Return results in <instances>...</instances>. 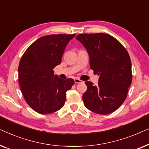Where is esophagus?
Returning <instances> with one entry per match:
<instances>
[{
	"instance_id": "1",
	"label": "esophagus",
	"mask_w": 149,
	"mask_h": 149,
	"mask_svg": "<svg viewBox=\"0 0 149 149\" xmlns=\"http://www.w3.org/2000/svg\"><path fill=\"white\" fill-rule=\"evenodd\" d=\"M83 82V81H81L80 79H74V83H76V84H78V83H82Z\"/></svg>"
}]
</instances>
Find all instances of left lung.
<instances>
[{
    "instance_id": "8db88e82",
    "label": "left lung",
    "mask_w": 149,
    "mask_h": 149,
    "mask_svg": "<svg viewBox=\"0 0 149 149\" xmlns=\"http://www.w3.org/2000/svg\"><path fill=\"white\" fill-rule=\"evenodd\" d=\"M86 49L89 66L100 75L94 85L86 81L83 102L89 111L100 115L115 111L127 97L132 83V63L125 47L113 36L104 33L82 34L76 36Z\"/></svg>"
}]
</instances>
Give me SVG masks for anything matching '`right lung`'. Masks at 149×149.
<instances>
[{"instance_id": "right-lung-1", "label": "right lung", "mask_w": 149, "mask_h": 149, "mask_svg": "<svg viewBox=\"0 0 149 149\" xmlns=\"http://www.w3.org/2000/svg\"><path fill=\"white\" fill-rule=\"evenodd\" d=\"M75 34H51L40 37L28 47L18 67L19 83L26 102L40 114L54 113L64 107L66 91L74 83L62 80L54 68L61 64L69 41Z\"/></svg>"}]
</instances>
